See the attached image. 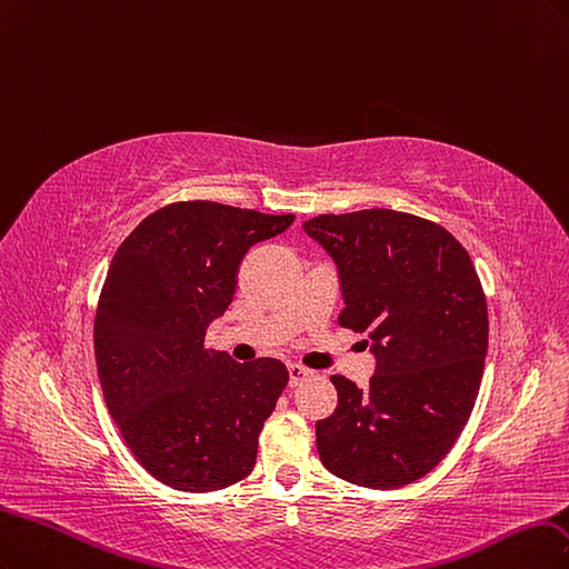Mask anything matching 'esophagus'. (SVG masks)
<instances>
[{
	"label": "esophagus",
	"mask_w": 569,
	"mask_h": 569,
	"mask_svg": "<svg viewBox=\"0 0 569 569\" xmlns=\"http://www.w3.org/2000/svg\"><path fill=\"white\" fill-rule=\"evenodd\" d=\"M309 369H305V366H300V363H290L288 366V382H290V388H298L300 382H305L307 378H309Z\"/></svg>",
	"instance_id": "34e87169"
}]
</instances>
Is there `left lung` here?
Returning <instances> with one entry per match:
<instances>
[{"label": "left lung", "mask_w": 569, "mask_h": 569, "mask_svg": "<svg viewBox=\"0 0 569 569\" xmlns=\"http://www.w3.org/2000/svg\"><path fill=\"white\" fill-rule=\"evenodd\" d=\"M336 260L338 323L373 340L366 388L331 376L336 411L317 423L338 478L397 489L428 475L466 428L489 342L487 300L468 250L430 219L388 208L305 222Z\"/></svg>", "instance_id": "1"}]
</instances>
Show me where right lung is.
<instances>
[{"label": "right lung", "instance_id": "add662e5", "mask_svg": "<svg viewBox=\"0 0 569 569\" xmlns=\"http://www.w3.org/2000/svg\"><path fill=\"white\" fill-rule=\"evenodd\" d=\"M296 214L179 200L149 214L108 267L94 319L106 407L156 480L217 491L248 478L288 385L279 359L238 363L206 347L233 300L238 267Z\"/></svg>", "mask_w": 569, "mask_h": 569}]
</instances>
